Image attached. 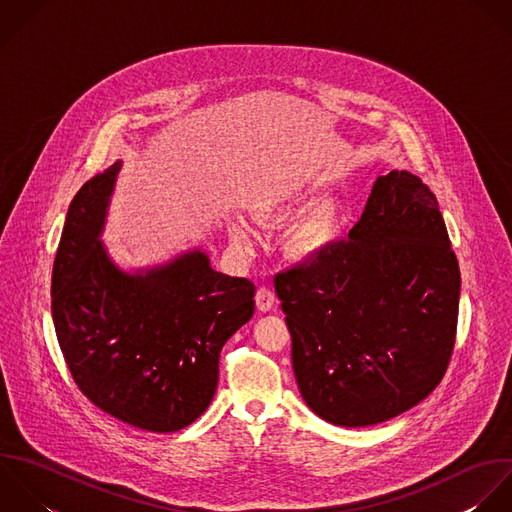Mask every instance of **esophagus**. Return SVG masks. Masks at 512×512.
Instances as JSON below:
<instances>
[{"instance_id": "obj_1", "label": "esophagus", "mask_w": 512, "mask_h": 512, "mask_svg": "<svg viewBox=\"0 0 512 512\" xmlns=\"http://www.w3.org/2000/svg\"><path fill=\"white\" fill-rule=\"evenodd\" d=\"M255 303H257L259 311H271L275 307V293H273V289L269 285L257 287Z\"/></svg>"}]
</instances>
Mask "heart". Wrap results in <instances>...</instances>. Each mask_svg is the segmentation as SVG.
<instances>
[{
	"label": "heart",
	"instance_id": "1",
	"mask_svg": "<svg viewBox=\"0 0 512 512\" xmlns=\"http://www.w3.org/2000/svg\"><path fill=\"white\" fill-rule=\"evenodd\" d=\"M235 235L239 237V239H245L247 237V229H245V225L243 223H239L237 227H235ZM323 239H325V223L323 221H315V223H311L309 227H305L297 237H295V241H293V251L295 253H309V251H313L315 247H319L321 243H323Z\"/></svg>",
	"mask_w": 512,
	"mask_h": 512
}]
</instances>
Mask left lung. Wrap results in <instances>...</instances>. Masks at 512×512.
<instances>
[{
  "instance_id": "8db88e82",
  "label": "left lung",
  "mask_w": 512,
  "mask_h": 512,
  "mask_svg": "<svg viewBox=\"0 0 512 512\" xmlns=\"http://www.w3.org/2000/svg\"><path fill=\"white\" fill-rule=\"evenodd\" d=\"M299 391L321 419L367 427L445 377L461 271L433 191L409 171L375 181L349 239L279 271Z\"/></svg>"
}]
</instances>
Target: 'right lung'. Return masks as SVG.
Masks as SVG:
<instances>
[{"mask_svg": "<svg viewBox=\"0 0 512 512\" xmlns=\"http://www.w3.org/2000/svg\"><path fill=\"white\" fill-rule=\"evenodd\" d=\"M119 163L73 197L51 273V317L79 391L153 433L191 425L211 403L219 353L255 311V285L193 251L145 275L119 271L99 243Z\"/></svg>", "mask_w": 512, "mask_h": 512, "instance_id": "obj_1", "label": "right lung"}]
</instances>
